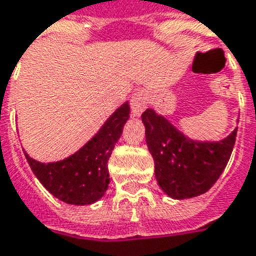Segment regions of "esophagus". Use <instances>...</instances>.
Instances as JSON below:
<instances>
[{"instance_id": "34e87169", "label": "esophagus", "mask_w": 256, "mask_h": 256, "mask_svg": "<svg viewBox=\"0 0 256 256\" xmlns=\"http://www.w3.org/2000/svg\"><path fill=\"white\" fill-rule=\"evenodd\" d=\"M148 106V101H146V96L142 92H137V93H134L132 96V98H130V106H132V115L134 118L140 116L144 110Z\"/></svg>"}]
</instances>
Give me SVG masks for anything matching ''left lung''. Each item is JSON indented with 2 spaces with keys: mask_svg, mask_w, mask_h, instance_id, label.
<instances>
[{
  "mask_svg": "<svg viewBox=\"0 0 256 256\" xmlns=\"http://www.w3.org/2000/svg\"><path fill=\"white\" fill-rule=\"evenodd\" d=\"M141 119L163 192L182 200L203 194L216 182L232 155L237 128L220 141H196L154 110H146Z\"/></svg>",
  "mask_w": 256,
  "mask_h": 256,
  "instance_id": "obj_1",
  "label": "left lung"
}]
</instances>
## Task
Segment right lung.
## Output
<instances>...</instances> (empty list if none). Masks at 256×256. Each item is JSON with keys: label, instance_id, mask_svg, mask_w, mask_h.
I'll list each match as a JSON object with an SVG mask.
<instances>
[{"label": "right lung", "instance_id": "1", "mask_svg": "<svg viewBox=\"0 0 256 256\" xmlns=\"http://www.w3.org/2000/svg\"><path fill=\"white\" fill-rule=\"evenodd\" d=\"M128 116L130 106L126 101L74 155L63 160L42 163L24 152L26 159L40 182L54 198L75 206L96 203L108 189V160Z\"/></svg>", "mask_w": 256, "mask_h": 256}]
</instances>
